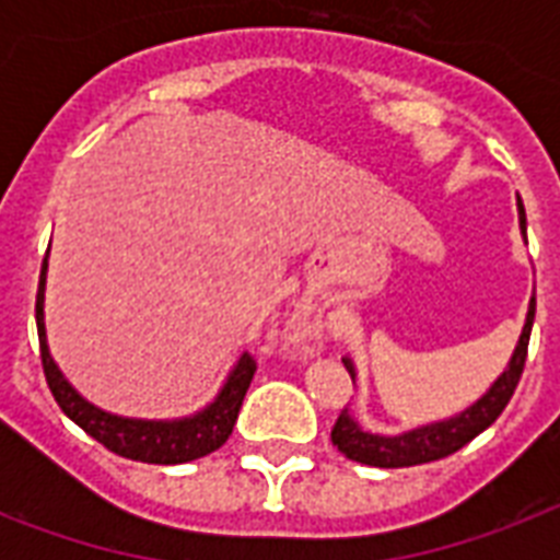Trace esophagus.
I'll return each instance as SVG.
<instances>
[{"label": "esophagus", "mask_w": 560, "mask_h": 560, "mask_svg": "<svg viewBox=\"0 0 560 560\" xmlns=\"http://www.w3.org/2000/svg\"><path fill=\"white\" fill-rule=\"evenodd\" d=\"M293 323H296V328H302V331H311V323H307L305 311H296V314H293Z\"/></svg>", "instance_id": "esophagus-1"}]
</instances>
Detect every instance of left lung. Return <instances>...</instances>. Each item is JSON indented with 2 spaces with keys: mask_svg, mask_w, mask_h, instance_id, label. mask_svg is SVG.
<instances>
[{
  "mask_svg": "<svg viewBox=\"0 0 560 560\" xmlns=\"http://www.w3.org/2000/svg\"><path fill=\"white\" fill-rule=\"evenodd\" d=\"M517 214H521V232L526 235V211L517 197ZM532 323H535V293L529 299V311H526V323H523L521 340L514 346L512 360L503 369V374L497 377L486 389V395H479L470 407L442 421H430V424H418L404 433L386 435L363 430L360 421L351 416V409L346 407L337 418V424L331 430V442L337 444V451L351 462L360 465H372V468H409V465H424V462H435L451 456L459 447L477 439L486 427H491L505 409V404L512 400L517 381L523 374V363H526V349H529ZM346 369H349L351 381H358V369L351 363V358H342Z\"/></svg>",
  "mask_w": 560,
  "mask_h": 560,
  "instance_id": "1",
  "label": "left lung"
}]
</instances>
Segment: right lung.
<instances>
[{"instance_id": "1", "label": "right lung", "mask_w": 560, "mask_h": 560, "mask_svg": "<svg viewBox=\"0 0 560 560\" xmlns=\"http://www.w3.org/2000/svg\"><path fill=\"white\" fill-rule=\"evenodd\" d=\"M46 272L48 255L39 270L37 288V334H39V358H43V372H46L48 389L55 395L66 416L74 424L101 442L107 451L125 456L133 462H148V465H183V462L209 456L232 435V427L237 421L244 395L249 389L255 374V360L249 354H241L226 381L209 400L206 407L197 409L186 418H127L107 412L86 400L51 358L46 340Z\"/></svg>"}]
</instances>
